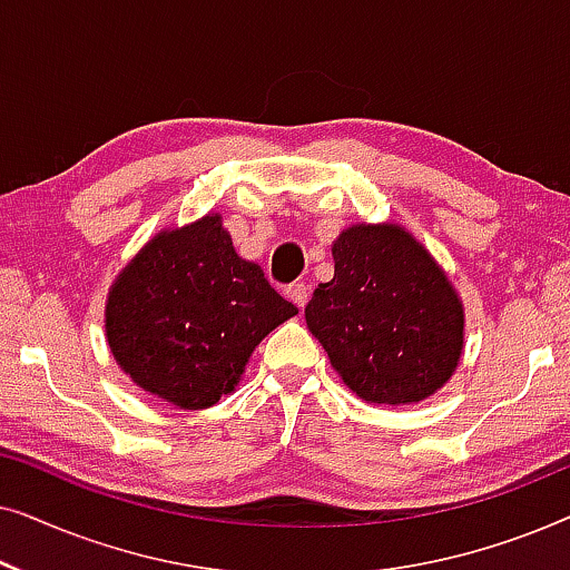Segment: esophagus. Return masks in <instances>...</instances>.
<instances>
[{
  "label": "esophagus",
  "instance_id": "esophagus-1",
  "mask_svg": "<svg viewBox=\"0 0 570 570\" xmlns=\"http://www.w3.org/2000/svg\"><path fill=\"white\" fill-rule=\"evenodd\" d=\"M285 295L295 303V306L303 308V306H306V301H308V285L306 283H291L285 287Z\"/></svg>",
  "mask_w": 570,
  "mask_h": 570
}]
</instances>
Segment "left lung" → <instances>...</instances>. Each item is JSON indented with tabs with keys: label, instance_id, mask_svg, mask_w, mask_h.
Here are the masks:
<instances>
[{
	"label": "left lung",
	"instance_id": "8db88e82",
	"mask_svg": "<svg viewBox=\"0 0 570 570\" xmlns=\"http://www.w3.org/2000/svg\"><path fill=\"white\" fill-rule=\"evenodd\" d=\"M334 277L306 324L342 381L365 402L410 404L454 373L464 311L431 254L396 225H355L332 246Z\"/></svg>",
	"mask_w": 570,
	"mask_h": 570
}]
</instances>
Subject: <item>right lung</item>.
I'll return each instance as SVG.
<instances>
[{"label":"right lung","mask_w":570,"mask_h":570,"mask_svg":"<svg viewBox=\"0 0 570 570\" xmlns=\"http://www.w3.org/2000/svg\"><path fill=\"white\" fill-rule=\"evenodd\" d=\"M298 314L233 252L220 217L163 233L121 272L106 306L108 347L145 392L205 410L233 392L262 337Z\"/></svg>","instance_id":"obj_1"}]
</instances>
